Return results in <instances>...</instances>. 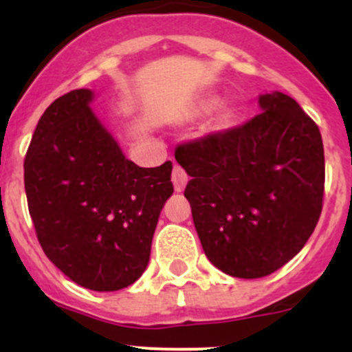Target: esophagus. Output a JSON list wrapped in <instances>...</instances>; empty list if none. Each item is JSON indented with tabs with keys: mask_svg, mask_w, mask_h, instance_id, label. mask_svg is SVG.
<instances>
[{
	"mask_svg": "<svg viewBox=\"0 0 352 352\" xmlns=\"http://www.w3.org/2000/svg\"><path fill=\"white\" fill-rule=\"evenodd\" d=\"M187 173L184 172L180 166H173V172H172V182H173V187H175L177 192H180V190H184V187H186L187 184Z\"/></svg>",
	"mask_w": 352,
	"mask_h": 352,
	"instance_id": "34e87169",
	"label": "esophagus"
}]
</instances>
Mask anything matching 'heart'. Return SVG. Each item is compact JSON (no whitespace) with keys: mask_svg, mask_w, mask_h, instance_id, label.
<instances>
[{"mask_svg":"<svg viewBox=\"0 0 352 352\" xmlns=\"http://www.w3.org/2000/svg\"><path fill=\"white\" fill-rule=\"evenodd\" d=\"M219 102L221 100H219V97H216V95H208V97L196 98V100L189 105V109H187L186 116L184 117H186L187 120L201 119V117L208 116V113H211L212 110L218 107ZM230 119H232L230 112H221L218 116V119H216V124H218L219 127H225L230 124Z\"/></svg>","mask_w":352,"mask_h":352,"instance_id":"heart-1","label":"heart"}]
</instances>
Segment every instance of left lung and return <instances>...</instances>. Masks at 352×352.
<instances>
[{
  "label": "left lung",
  "instance_id": "obj_1",
  "mask_svg": "<svg viewBox=\"0 0 352 352\" xmlns=\"http://www.w3.org/2000/svg\"><path fill=\"white\" fill-rule=\"evenodd\" d=\"M243 126L175 150L190 177L186 197L206 257L225 274L257 279L289 262L322 212L324 143L318 126L281 91L258 97Z\"/></svg>",
  "mask_w": 352,
  "mask_h": 352
}]
</instances>
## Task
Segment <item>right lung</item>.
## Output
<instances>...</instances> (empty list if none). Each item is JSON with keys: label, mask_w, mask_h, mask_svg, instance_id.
Wrapping results in <instances>:
<instances>
[{"label": "right lung", "mask_w": 352, "mask_h": 352, "mask_svg": "<svg viewBox=\"0 0 352 352\" xmlns=\"http://www.w3.org/2000/svg\"><path fill=\"white\" fill-rule=\"evenodd\" d=\"M94 98L81 88L45 109L25 156V194L49 261L87 289L117 291L146 269L173 194L172 162L141 168L127 160Z\"/></svg>", "instance_id": "right-lung-1"}]
</instances>
